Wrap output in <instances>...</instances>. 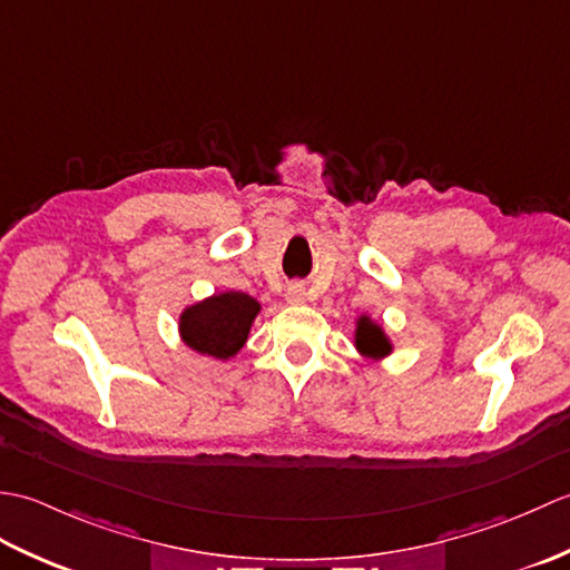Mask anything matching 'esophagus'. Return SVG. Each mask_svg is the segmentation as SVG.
<instances>
[{"instance_id":"obj_1","label":"esophagus","mask_w":570,"mask_h":570,"mask_svg":"<svg viewBox=\"0 0 570 570\" xmlns=\"http://www.w3.org/2000/svg\"><path fill=\"white\" fill-rule=\"evenodd\" d=\"M308 298L306 294V286L304 284H292L286 288V301L288 304H304V301Z\"/></svg>"}]
</instances>
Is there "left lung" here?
<instances>
[{"label":"left lung","instance_id":"left-lung-1","mask_svg":"<svg viewBox=\"0 0 570 570\" xmlns=\"http://www.w3.org/2000/svg\"><path fill=\"white\" fill-rule=\"evenodd\" d=\"M355 347L360 350L365 357L372 360H382L392 353V343L390 337L384 335L382 325L374 323L370 316H360L357 318V328H355Z\"/></svg>","mask_w":570,"mask_h":570}]
</instances>
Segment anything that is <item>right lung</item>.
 I'll use <instances>...</instances> for the list:
<instances>
[{"instance_id": "obj_1", "label": "right lung", "mask_w": 570, "mask_h": 570, "mask_svg": "<svg viewBox=\"0 0 570 570\" xmlns=\"http://www.w3.org/2000/svg\"><path fill=\"white\" fill-rule=\"evenodd\" d=\"M259 301L242 292H223L184 308L178 333L190 350L215 360L235 357L247 343L254 318L259 316Z\"/></svg>"}]
</instances>
